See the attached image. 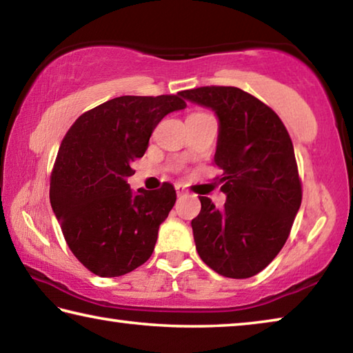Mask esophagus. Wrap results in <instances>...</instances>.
I'll list each match as a JSON object with an SVG mask.
<instances>
[{
  "label": "esophagus",
  "instance_id": "34e87169",
  "mask_svg": "<svg viewBox=\"0 0 353 353\" xmlns=\"http://www.w3.org/2000/svg\"><path fill=\"white\" fill-rule=\"evenodd\" d=\"M176 193H177V196H183L185 193H187V191H185L182 185H176Z\"/></svg>",
  "mask_w": 353,
  "mask_h": 353
}]
</instances>
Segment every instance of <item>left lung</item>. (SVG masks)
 Instances as JSON below:
<instances>
[{
	"label": "left lung",
	"mask_w": 353,
	"mask_h": 353,
	"mask_svg": "<svg viewBox=\"0 0 353 353\" xmlns=\"http://www.w3.org/2000/svg\"><path fill=\"white\" fill-rule=\"evenodd\" d=\"M218 118L214 152L223 174V210L201 196L191 221L196 250L224 277L248 279L265 270L283 248L301 208L302 187L288 130L277 113L236 87L181 92Z\"/></svg>",
	"instance_id": "obj_1"
}]
</instances>
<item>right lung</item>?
<instances>
[{
	"mask_svg": "<svg viewBox=\"0 0 353 353\" xmlns=\"http://www.w3.org/2000/svg\"><path fill=\"white\" fill-rule=\"evenodd\" d=\"M187 107L181 93L119 97L76 119L59 148L50 201L68 248L88 271L119 277L141 266L159 227L176 202V190L132 191L128 177L163 117Z\"/></svg>",
	"mask_w": 353,
	"mask_h": 353,
	"instance_id": "1",
	"label": "right lung"
}]
</instances>
